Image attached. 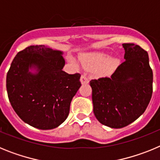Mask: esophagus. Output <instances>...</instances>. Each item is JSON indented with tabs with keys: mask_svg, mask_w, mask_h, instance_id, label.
Segmentation results:
<instances>
[{
	"mask_svg": "<svg viewBox=\"0 0 160 160\" xmlns=\"http://www.w3.org/2000/svg\"><path fill=\"white\" fill-rule=\"evenodd\" d=\"M80 82H81L82 84H87V83H89L90 80H89L88 78L86 77L85 75H82L81 78H80Z\"/></svg>",
	"mask_w": 160,
	"mask_h": 160,
	"instance_id": "esophagus-1",
	"label": "esophagus"
}]
</instances>
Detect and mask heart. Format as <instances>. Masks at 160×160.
Returning <instances> with one entry per match:
<instances>
[{
    "label": "heart",
    "mask_w": 160,
    "mask_h": 160,
    "mask_svg": "<svg viewBox=\"0 0 160 160\" xmlns=\"http://www.w3.org/2000/svg\"><path fill=\"white\" fill-rule=\"evenodd\" d=\"M70 63L76 69L80 66L76 60L70 58ZM81 63L87 70H93L97 76L105 77L112 74L118 67L119 62L117 59L111 58L110 55L102 52H93L85 54L81 58Z\"/></svg>",
    "instance_id": "obj_1"
}]
</instances>
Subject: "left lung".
I'll return each mask as SVG.
<instances>
[{
    "label": "left lung",
    "mask_w": 160,
    "mask_h": 160,
    "mask_svg": "<svg viewBox=\"0 0 160 160\" xmlns=\"http://www.w3.org/2000/svg\"><path fill=\"white\" fill-rule=\"evenodd\" d=\"M122 62L111 78L91 80L93 111L100 123L111 128L129 125L144 113L152 98L153 73L148 52L124 43Z\"/></svg>",
    "instance_id": "1"
}]
</instances>
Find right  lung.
Here are the masks:
<instances>
[{"label":"right lung","mask_w":160,"mask_h":160,"mask_svg":"<svg viewBox=\"0 0 160 160\" xmlns=\"http://www.w3.org/2000/svg\"><path fill=\"white\" fill-rule=\"evenodd\" d=\"M62 55L47 46H30L18 53L7 73L12 108L25 123L38 129H53L62 123L81 87L79 73L62 70Z\"/></svg>","instance_id":"add662e5"}]
</instances>
